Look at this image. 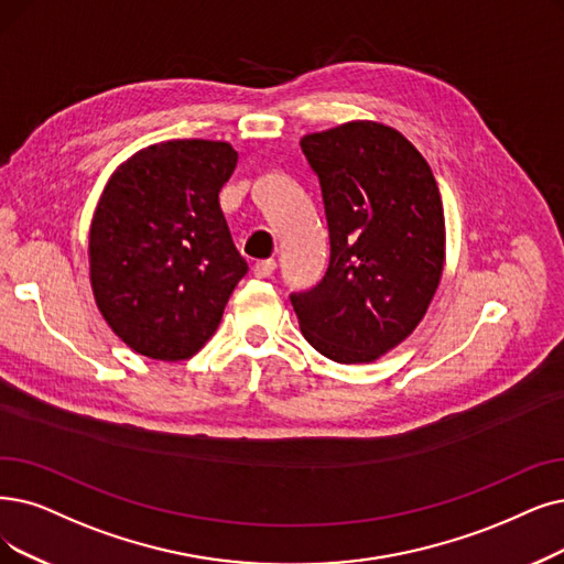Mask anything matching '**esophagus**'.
<instances>
[{
  "mask_svg": "<svg viewBox=\"0 0 564 564\" xmlns=\"http://www.w3.org/2000/svg\"><path fill=\"white\" fill-rule=\"evenodd\" d=\"M275 259H261L254 263V275L257 278H270L275 273Z\"/></svg>",
  "mask_w": 564,
  "mask_h": 564,
  "instance_id": "34e87169",
  "label": "esophagus"
}]
</instances>
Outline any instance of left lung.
Returning <instances> with one entry per match:
<instances>
[{"instance_id": "obj_1", "label": "left lung", "mask_w": 564, "mask_h": 564, "mask_svg": "<svg viewBox=\"0 0 564 564\" xmlns=\"http://www.w3.org/2000/svg\"><path fill=\"white\" fill-rule=\"evenodd\" d=\"M301 148L322 185L330 261L291 305L319 354L370 364L412 335L440 286L446 234L435 175L381 122L307 133Z\"/></svg>"}]
</instances>
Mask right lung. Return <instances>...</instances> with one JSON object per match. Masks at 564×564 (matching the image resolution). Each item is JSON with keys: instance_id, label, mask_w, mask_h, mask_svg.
<instances>
[{"instance_id": "1", "label": "right lung", "mask_w": 564, "mask_h": 564, "mask_svg": "<svg viewBox=\"0 0 564 564\" xmlns=\"http://www.w3.org/2000/svg\"><path fill=\"white\" fill-rule=\"evenodd\" d=\"M236 164L224 141H164L129 156L104 187L89 282L101 317L137 354L185 360L217 330L247 273L219 208Z\"/></svg>"}]
</instances>
